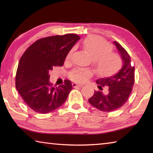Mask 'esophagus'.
Instances as JSON below:
<instances>
[{
  "label": "esophagus",
  "instance_id": "obj_1",
  "mask_svg": "<svg viewBox=\"0 0 153 153\" xmlns=\"http://www.w3.org/2000/svg\"><path fill=\"white\" fill-rule=\"evenodd\" d=\"M72 86H73V87H74V88H76V87H82L83 84H79V83L73 82V83H72Z\"/></svg>",
  "mask_w": 153,
  "mask_h": 153
}]
</instances>
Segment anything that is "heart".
<instances>
[{
    "label": "heart",
    "mask_w": 153,
    "mask_h": 153,
    "mask_svg": "<svg viewBox=\"0 0 153 153\" xmlns=\"http://www.w3.org/2000/svg\"><path fill=\"white\" fill-rule=\"evenodd\" d=\"M83 48L93 59L96 70L101 74H111L117 69L119 65V57L115 53H111L110 46L105 41L95 36H90L85 39L82 43ZM72 51L68 53L67 59L71 56ZM91 75L87 69H76L70 74L71 78L75 82H82Z\"/></svg>",
    "instance_id": "b5f03b06"
}]
</instances>
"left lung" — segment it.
Listing matches in <instances>:
<instances>
[{
    "mask_svg": "<svg viewBox=\"0 0 153 153\" xmlns=\"http://www.w3.org/2000/svg\"><path fill=\"white\" fill-rule=\"evenodd\" d=\"M122 60L119 71L113 76L97 80L98 91H94L88 99L90 104L98 110L110 112L118 109L125 104L131 94L134 84V67L131 65V58L127 51L118 42L114 41ZM103 87L107 90L102 92Z\"/></svg>",
    "mask_w": 153,
    "mask_h": 153,
    "instance_id": "obj_1",
    "label": "left lung"
}]
</instances>
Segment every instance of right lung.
Wrapping results in <instances>:
<instances>
[{"label": "right lung", "instance_id": "1", "mask_svg": "<svg viewBox=\"0 0 153 153\" xmlns=\"http://www.w3.org/2000/svg\"><path fill=\"white\" fill-rule=\"evenodd\" d=\"M80 39L74 33L49 36L32 44L21 57L15 77V86L28 107L39 113H48L65 102L72 90L71 83L53 86L49 71L63 66L72 47Z\"/></svg>", "mask_w": 153, "mask_h": 153}]
</instances>
